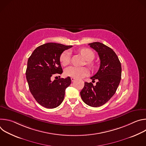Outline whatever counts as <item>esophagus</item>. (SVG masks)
<instances>
[{
    "label": "esophagus",
    "instance_id": "1",
    "mask_svg": "<svg viewBox=\"0 0 146 146\" xmlns=\"http://www.w3.org/2000/svg\"><path fill=\"white\" fill-rule=\"evenodd\" d=\"M75 80H76L75 78H74V77H71V80H72V81H74Z\"/></svg>",
    "mask_w": 146,
    "mask_h": 146
}]
</instances>
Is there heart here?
I'll return each mask as SVG.
<instances>
[{"instance_id": "heart-1", "label": "heart", "mask_w": 146, "mask_h": 146, "mask_svg": "<svg viewBox=\"0 0 146 146\" xmlns=\"http://www.w3.org/2000/svg\"><path fill=\"white\" fill-rule=\"evenodd\" d=\"M80 54L84 57L87 60V64L91 68L93 67V64L91 60H92L95 57L94 52L87 48H83L80 50ZM59 60L60 64L63 66H66L69 65L70 60V52L66 50L61 54L59 57ZM89 73L88 70L86 68H77L75 66H69L65 70V74L67 76L74 77L76 78H82L87 76Z\"/></svg>"}]
</instances>
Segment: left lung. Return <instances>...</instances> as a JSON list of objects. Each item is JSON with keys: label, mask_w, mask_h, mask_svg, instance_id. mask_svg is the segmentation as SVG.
<instances>
[{"label": "left lung", "mask_w": 146, "mask_h": 146, "mask_svg": "<svg viewBox=\"0 0 146 146\" xmlns=\"http://www.w3.org/2000/svg\"><path fill=\"white\" fill-rule=\"evenodd\" d=\"M88 44L98 52L100 65L98 72L91 77L92 82L98 80L96 85L85 82L80 95L87 105L97 108L108 102L115 93L121 78V65L117 55L111 48L99 42Z\"/></svg>", "instance_id": "left-lung-1"}]
</instances>
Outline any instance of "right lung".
Listing matches in <instances>:
<instances>
[{
  "label": "right lung",
  "instance_id": "right-lung-1",
  "mask_svg": "<svg viewBox=\"0 0 146 146\" xmlns=\"http://www.w3.org/2000/svg\"><path fill=\"white\" fill-rule=\"evenodd\" d=\"M72 46L48 43L37 47L28 59L26 77L29 90L40 105L54 109L63 102L65 90L71 84L70 77L52 80L63 71L59 57Z\"/></svg>",
  "mask_w": 146,
  "mask_h": 146
}]
</instances>
